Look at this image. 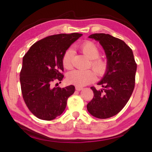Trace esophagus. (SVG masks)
<instances>
[{"instance_id": "1", "label": "esophagus", "mask_w": 152, "mask_h": 152, "mask_svg": "<svg viewBox=\"0 0 152 152\" xmlns=\"http://www.w3.org/2000/svg\"><path fill=\"white\" fill-rule=\"evenodd\" d=\"M75 89H76V91H81V90L83 89V88H82V87H81V86H76L75 87Z\"/></svg>"}]
</instances>
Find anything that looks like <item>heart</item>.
<instances>
[{
  "label": "heart",
  "mask_w": 152,
  "mask_h": 152,
  "mask_svg": "<svg viewBox=\"0 0 152 152\" xmlns=\"http://www.w3.org/2000/svg\"><path fill=\"white\" fill-rule=\"evenodd\" d=\"M80 48L82 52L91 59L90 65L96 71L98 75L101 76L104 75L108 70V63L105 59L99 57L100 51L96 45L93 42L86 41L81 45ZM73 57L74 50L71 48L67 49L64 53L62 57V64L66 69L69 70L72 68ZM95 71L92 69L73 70L67 74V81L71 84L78 86L88 85L96 80V74Z\"/></svg>",
  "instance_id": "heart-1"
}]
</instances>
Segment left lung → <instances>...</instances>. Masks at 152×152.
Instances as JSON below:
<instances>
[{
	"mask_svg": "<svg viewBox=\"0 0 152 152\" xmlns=\"http://www.w3.org/2000/svg\"><path fill=\"white\" fill-rule=\"evenodd\" d=\"M99 42L107 57L108 70L98 83L103 89L91 87L93 98L87 105L92 115L106 119L124 108L133 93L137 64L133 51L125 42L108 34L95 33L89 37Z\"/></svg>",
	"mask_w": 152,
	"mask_h": 152,
	"instance_id": "obj_1",
	"label": "left lung"
}]
</instances>
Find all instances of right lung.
I'll return each mask as SVG.
<instances>
[{"label": "right lung", "instance_id": "right-lung-1", "mask_svg": "<svg viewBox=\"0 0 152 152\" xmlns=\"http://www.w3.org/2000/svg\"><path fill=\"white\" fill-rule=\"evenodd\" d=\"M82 34H59L47 37L32 46L23 58L20 83L23 98L28 110L43 120H52L66 108L74 86L51 88L55 80L63 78L62 57Z\"/></svg>", "mask_w": 152, "mask_h": 152}]
</instances>
